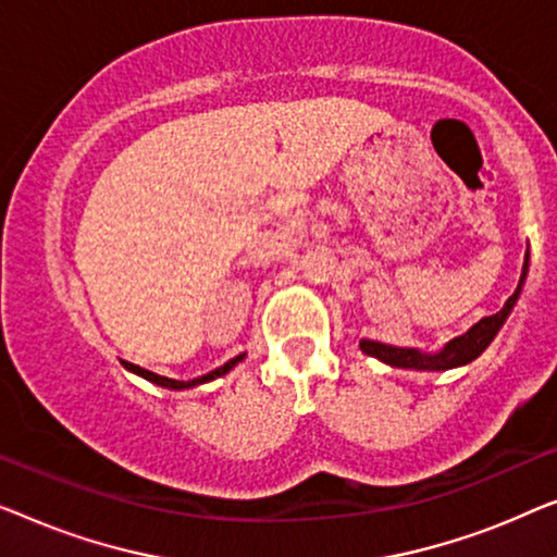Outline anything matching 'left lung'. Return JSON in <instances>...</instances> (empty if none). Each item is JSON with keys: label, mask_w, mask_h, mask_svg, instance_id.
<instances>
[{"label": "left lung", "mask_w": 557, "mask_h": 557, "mask_svg": "<svg viewBox=\"0 0 557 557\" xmlns=\"http://www.w3.org/2000/svg\"><path fill=\"white\" fill-rule=\"evenodd\" d=\"M524 275H528V257H524V264H522L520 285H517L515 293L507 297L505 308L495 312V315L482 318L480 323L469 327V331L465 335H459V338L446 343V348L438 350V354H434V356L419 354V350H413V348L383 346V343H375V341H360V350L368 356L383 360V363H388V366L417 368V371H446V368L465 366V363H469V360H474L476 356H480L482 350L490 346L492 338H495L499 327H503L507 315H510L512 305L517 302V295H520Z\"/></svg>", "instance_id": "left-lung-1"}]
</instances>
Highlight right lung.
<instances>
[{"mask_svg":"<svg viewBox=\"0 0 557 557\" xmlns=\"http://www.w3.org/2000/svg\"><path fill=\"white\" fill-rule=\"evenodd\" d=\"M245 358V356H237V358H232V360H226L224 366H219L216 371H211V373H207V375H201V379H194V381H174V379H166V375H159V373H151V371H146V368H138V366H133V363H128V368L133 373H138V375H144L146 381H151V383H156V386H166V388H191V386H197V383H207V381H211V379H216V375H224L226 371H230V368H234L239 363V360Z\"/></svg>","mask_w":557,"mask_h":557,"instance_id":"add662e5","label":"right lung"}]
</instances>
